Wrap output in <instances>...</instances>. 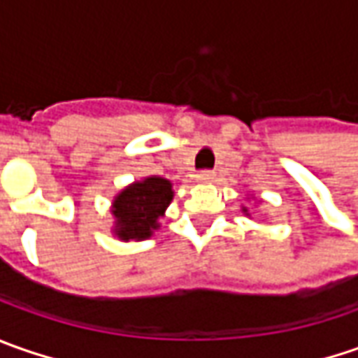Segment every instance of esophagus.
<instances>
[{
	"mask_svg": "<svg viewBox=\"0 0 358 358\" xmlns=\"http://www.w3.org/2000/svg\"><path fill=\"white\" fill-rule=\"evenodd\" d=\"M215 179V173L213 171H201L197 173V181L199 183H211Z\"/></svg>",
	"mask_w": 358,
	"mask_h": 358,
	"instance_id": "34e87169",
	"label": "esophagus"
}]
</instances>
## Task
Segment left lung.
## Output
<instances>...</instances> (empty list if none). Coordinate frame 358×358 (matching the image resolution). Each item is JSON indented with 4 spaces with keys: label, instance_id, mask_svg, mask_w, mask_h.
Returning a JSON list of instances; mask_svg holds the SVG:
<instances>
[{
    "label": "left lung",
    "instance_id": "8db88e82",
    "mask_svg": "<svg viewBox=\"0 0 358 358\" xmlns=\"http://www.w3.org/2000/svg\"><path fill=\"white\" fill-rule=\"evenodd\" d=\"M243 211H245V213H247V207H243ZM247 215H249V213H247Z\"/></svg>",
    "mask_w": 358,
    "mask_h": 358
}]
</instances>
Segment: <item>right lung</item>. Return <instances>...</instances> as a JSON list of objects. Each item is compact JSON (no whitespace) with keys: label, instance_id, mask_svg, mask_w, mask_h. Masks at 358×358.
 <instances>
[{"label":"right lung","instance_id":"obj_1","mask_svg":"<svg viewBox=\"0 0 358 358\" xmlns=\"http://www.w3.org/2000/svg\"><path fill=\"white\" fill-rule=\"evenodd\" d=\"M173 199L171 181L151 175L143 181L125 187L113 199L111 213L115 217L113 233L121 241H143L159 229V217L165 215Z\"/></svg>","mask_w":358,"mask_h":358}]
</instances>
